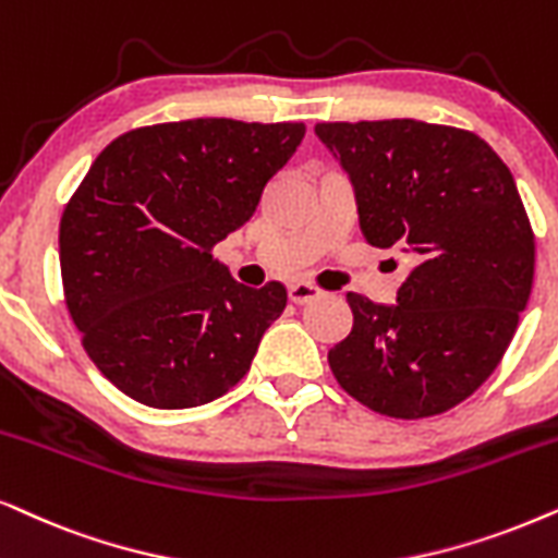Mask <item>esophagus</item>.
<instances>
[{"label": "esophagus", "instance_id": "34e87169", "mask_svg": "<svg viewBox=\"0 0 558 558\" xmlns=\"http://www.w3.org/2000/svg\"><path fill=\"white\" fill-rule=\"evenodd\" d=\"M323 292L313 284H305V281H296V284L289 287V300L294 302V305H307V302H313L320 296Z\"/></svg>", "mask_w": 558, "mask_h": 558}]
</instances>
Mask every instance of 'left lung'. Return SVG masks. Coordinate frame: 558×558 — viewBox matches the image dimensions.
Masks as SVG:
<instances>
[{"instance_id":"8db88e82","label":"left lung","mask_w":558,"mask_h":558,"mask_svg":"<svg viewBox=\"0 0 558 558\" xmlns=\"http://www.w3.org/2000/svg\"><path fill=\"white\" fill-rule=\"evenodd\" d=\"M349 173L361 233L410 258L397 305L345 294L353 328L328 353L351 397L417 421L484 385L515 336L535 241L515 179L469 130L421 120L317 122Z\"/></svg>"}]
</instances>
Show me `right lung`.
Here are the masks:
<instances>
[{
	"label": "right lung",
	"mask_w": 558,
	"mask_h": 558,
	"mask_svg": "<svg viewBox=\"0 0 558 558\" xmlns=\"http://www.w3.org/2000/svg\"><path fill=\"white\" fill-rule=\"evenodd\" d=\"M305 137L302 122L199 118L114 137L63 209V294L84 351L158 410L213 402L251 368L287 289L213 258Z\"/></svg>",
	"instance_id": "1"
}]
</instances>
